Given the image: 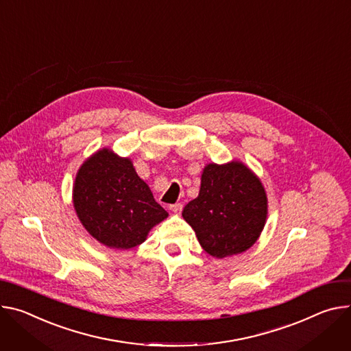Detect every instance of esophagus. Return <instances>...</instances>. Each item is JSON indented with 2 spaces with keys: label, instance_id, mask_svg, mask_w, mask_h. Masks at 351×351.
Wrapping results in <instances>:
<instances>
[{
  "label": "esophagus",
  "instance_id": "obj_1",
  "mask_svg": "<svg viewBox=\"0 0 351 351\" xmlns=\"http://www.w3.org/2000/svg\"><path fill=\"white\" fill-rule=\"evenodd\" d=\"M170 210L176 215H180L181 210H182V204H174V205H170Z\"/></svg>",
  "mask_w": 351,
  "mask_h": 351
}]
</instances>
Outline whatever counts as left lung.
Here are the masks:
<instances>
[{"label":"left lung","instance_id":"8db88e82","mask_svg":"<svg viewBox=\"0 0 351 351\" xmlns=\"http://www.w3.org/2000/svg\"><path fill=\"white\" fill-rule=\"evenodd\" d=\"M266 213L261 181L244 165L232 162L205 167L199 195L185 205L182 217L209 255L224 258L254 245Z\"/></svg>","mask_w":351,"mask_h":351}]
</instances>
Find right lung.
<instances>
[{
  "instance_id": "obj_1",
  "label": "right lung",
  "mask_w": 351,
  "mask_h": 351,
  "mask_svg": "<svg viewBox=\"0 0 351 351\" xmlns=\"http://www.w3.org/2000/svg\"><path fill=\"white\" fill-rule=\"evenodd\" d=\"M73 206L85 228L110 248L142 244L149 230L167 217L130 159L99 150L77 171Z\"/></svg>"
}]
</instances>
